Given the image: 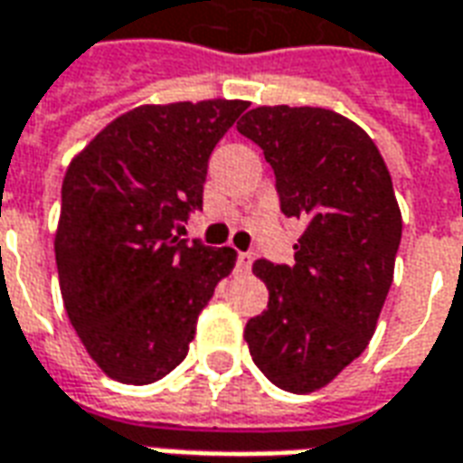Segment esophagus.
Returning <instances> with one entry per match:
<instances>
[{
	"mask_svg": "<svg viewBox=\"0 0 463 463\" xmlns=\"http://www.w3.org/2000/svg\"><path fill=\"white\" fill-rule=\"evenodd\" d=\"M252 268V252H238V270L250 272Z\"/></svg>",
	"mask_w": 463,
	"mask_h": 463,
	"instance_id": "esophagus-1",
	"label": "esophagus"
}]
</instances>
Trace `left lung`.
<instances>
[{"instance_id":"8db88e82","label":"left lung","mask_w":463,"mask_h":463,"mask_svg":"<svg viewBox=\"0 0 463 463\" xmlns=\"http://www.w3.org/2000/svg\"><path fill=\"white\" fill-rule=\"evenodd\" d=\"M238 131L270 163L282 215L305 222L292 265H252L270 298L245 342L275 387L315 392L367 349L392 288L402 241L392 175L367 133L327 109L258 106Z\"/></svg>"}]
</instances>
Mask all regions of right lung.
I'll return each instance as SVG.
<instances>
[{
    "mask_svg": "<svg viewBox=\"0 0 463 463\" xmlns=\"http://www.w3.org/2000/svg\"><path fill=\"white\" fill-rule=\"evenodd\" d=\"M245 101L138 106L76 156L54 250L69 320L106 374L151 384L188 354L235 250L175 235L203 208L208 158Z\"/></svg>",
    "mask_w": 463,
    "mask_h": 463,
    "instance_id": "right-lung-1",
    "label": "right lung"
}]
</instances>
